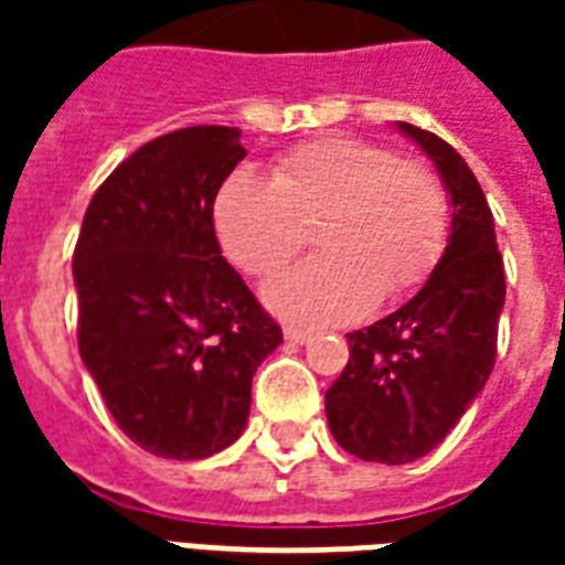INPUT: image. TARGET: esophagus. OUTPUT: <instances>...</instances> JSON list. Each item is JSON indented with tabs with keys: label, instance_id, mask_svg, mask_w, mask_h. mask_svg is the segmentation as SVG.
I'll list each match as a JSON object with an SVG mask.
<instances>
[{
	"label": "esophagus",
	"instance_id": "34e87169",
	"mask_svg": "<svg viewBox=\"0 0 565 565\" xmlns=\"http://www.w3.org/2000/svg\"><path fill=\"white\" fill-rule=\"evenodd\" d=\"M284 337H287V340H290V343H299V345H305V343H310V331H305V328H296V326H287L284 328Z\"/></svg>",
	"mask_w": 565,
	"mask_h": 565
}]
</instances>
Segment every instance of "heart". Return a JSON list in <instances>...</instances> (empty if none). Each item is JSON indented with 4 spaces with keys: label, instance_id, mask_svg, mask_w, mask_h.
<instances>
[{
    "label": "heart",
    "instance_id": "1",
    "mask_svg": "<svg viewBox=\"0 0 565 565\" xmlns=\"http://www.w3.org/2000/svg\"><path fill=\"white\" fill-rule=\"evenodd\" d=\"M317 226L322 255L275 275L269 308L292 322L337 326L402 299L437 269L451 207L437 172L361 137L313 140L275 161L273 179L237 170L213 204L222 252L248 275L299 255Z\"/></svg>",
    "mask_w": 565,
    "mask_h": 565
}]
</instances>
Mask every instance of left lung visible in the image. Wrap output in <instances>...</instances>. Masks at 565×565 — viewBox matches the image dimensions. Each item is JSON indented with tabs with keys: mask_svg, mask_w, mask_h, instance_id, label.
<instances>
[{
	"mask_svg": "<svg viewBox=\"0 0 565 565\" xmlns=\"http://www.w3.org/2000/svg\"><path fill=\"white\" fill-rule=\"evenodd\" d=\"M451 193V234L416 296L349 334V363L326 393L331 434L370 463H413L446 439L495 363L504 264L481 184L425 128L398 122Z\"/></svg>",
	"mask_w": 565,
	"mask_h": 565,
	"instance_id": "left-lung-1",
	"label": "left lung"
}]
</instances>
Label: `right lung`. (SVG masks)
<instances>
[{
  "instance_id": "add662e5",
  "label": "right lung",
  "mask_w": 565,
  "mask_h": 565,
  "mask_svg": "<svg viewBox=\"0 0 565 565\" xmlns=\"http://www.w3.org/2000/svg\"><path fill=\"white\" fill-rule=\"evenodd\" d=\"M246 158L239 128L154 137L93 193L75 243L78 352L128 439L202 460L243 434L281 328L222 257L213 202Z\"/></svg>"
}]
</instances>
